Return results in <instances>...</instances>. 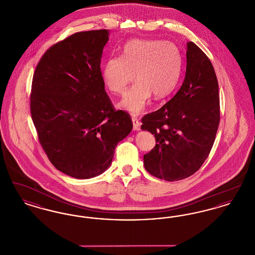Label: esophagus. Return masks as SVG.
<instances>
[{"label": "esophagus", "mask_w": 255, "mask_h": 255, "mask_svg": "<svg viewBox=\"0 0 255 255\" xmlns=\"http://www.w3.org/2000/svg\"><path fill=\"white\" fill-rule=\"evenodd\" d=\"M132 122H133V129L134 131H139L140 130V123L137 121L135 117H132Z\"/></svg>", "instance_id": "esophagus-1"}]
</instances>
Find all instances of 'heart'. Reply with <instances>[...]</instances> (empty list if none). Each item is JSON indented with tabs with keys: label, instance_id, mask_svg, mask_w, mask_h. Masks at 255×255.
I'll use <instances>...</instances> for the list:
<instances>
[{
	"label": "heart",
	"instance_id": "obj_1",
	"mask_svg": "<svg viewBox=\"0 0 255 255\" xmlns=\"http://www.w3.org/2000/svg\"><path fill=\"white\" fill-rule=\"evenodd\" d=\"M182 57L175 44L161 40L134 39L126 43L121 57H110L101 68L103 84L110 93L122 95L133 81L136 84L122 98L120 107L136 115L152 95L167 97L177 85Z\"/></svg>",
	"mask_w": 255,
	"mask_h": 255
}]
</instances>
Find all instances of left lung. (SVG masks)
<instances>
[{
	"label": "left lung",
	"mask_w": 255,
	"mask_h": 255,
	"mask_svg": "<svg viewBox=\"0 0 255 255\" xmlns=\"http://www.w3.org/2000/svg\"><path fill=\"white\" fill-rule=\"evenodd\" d=\"M186 47L185 75L179 91L141 120V129L156 138V146L143 156L144 167L168 182L183 180L200 169L211 151L220 122L214 68L193 42Z\"/></svg>",
	"instance_id": "8db88e82"
}]
</instances>
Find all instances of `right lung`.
<instances>
[{
    "instance_id": "1",
    "label": "right lung",
    "mask_w": 255,
    "mask_h": 255,
    "mask_svg": "<svg viewBox=\"0 0 255 255\" xmlns=\"http://www.w3.org/2000/svg\"><path fill=\"white\" fill-rule=\"evenodd\" d=\"M108 40L107 29L76 32L51 46L33 74L30 113L39 141L54 167L75 179L108 169L133 128L105 92L100 63Z\"/></svg>"
}]
</instances>
